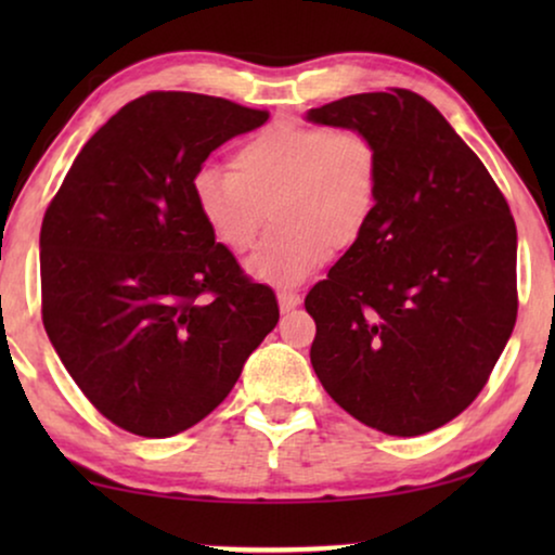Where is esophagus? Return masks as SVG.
Returning <instances> with one entry per match:
<instances>
[{
    "label": "esophagus",
    "mask_w": 555,
    "mask_h": 555,
    "mask_svg": "<svg viewBox=\"0 0 555 555\" xmlns=\"http://www.w3.org/2000/svg\"><path fill=\"white\" fill-rule=\"evenodd\" d=\"M278 302H280V310H283V313H287V310H293V308L300 306V295L295 293V291H280L278 293Z\"/></svg>",
    "instance_id": "34e87169"
}]
</instances>
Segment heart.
<instances>
[{
  "mask_svg": "<svg viewBox=\"0 0 555 555\" xmlns=\"http://www.w3.org/2000/svg\"><path fill=\"white\" fill-rule=\"evenodd\" d=\"M230 168L196 173V209L217 245L234 255L253 249L270 209L275 230L247 264L270 285H298L333 249H353L382 202V146L359 126L280 120L247 135Z\"/></svg>",
  "mask_w": 555,
  "mask_h": 555,
  "instance_id": "heart-1",
  "label": "heart"
}]
</instances>
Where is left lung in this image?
Listing matches in <instances>:
<instances>
[{"label": "left lung", "mask_w": 555, "mask_h": 555, "mask_svg": "<svg viewBox=\"0 0 555 555\" xmlns=\"http://www.w3.org/2000/svg\"><path fill=\"white\" fill-rule=\"evenodd\" d=\"M359 126L384 156L366 237L310 287L323 389L371 429L431 431L477 399L518 315V232L503 192L442 113L412 90L310 108Z\"/></svg>", "instance_id": "left-lung-1"}]
</instances>
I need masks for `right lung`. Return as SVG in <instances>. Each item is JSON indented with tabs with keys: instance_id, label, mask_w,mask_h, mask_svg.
<instances>
[{
	"instance_id": "1",
	"label": "right lung",
	"mask_w": 555,
	"mask_h": 555,
	"mask_svg": "<svg viewBox=\"0 0 555 555\" xmlns=\"http://www.w3.org/2000/svg\"><path fill=\"white\" fill-rule=\"evenodd\" d=\"M270 118L227 98L154 90L98 128L40 232L42 323L116 427L164 439L222 404L275 328V293L217 245L194 177Z\"/></svg>"
}]
</instances>
